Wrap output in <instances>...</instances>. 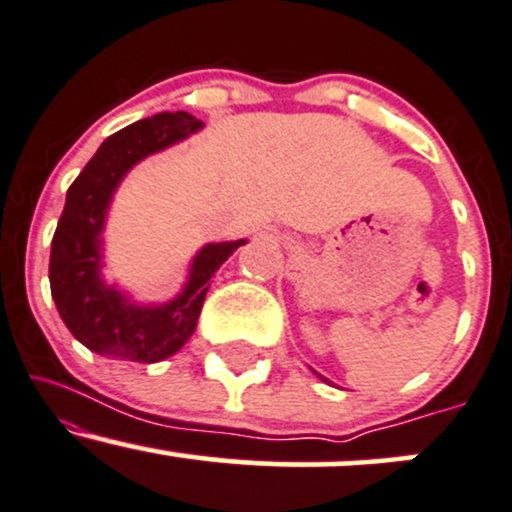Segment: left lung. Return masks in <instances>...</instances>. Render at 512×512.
<instances>
[{
    "label": "left lung",
    "mask_w": 512,
    "mask_h": 512,
    "mask_svg": "<svg viewBox=\"0 0 512 512\" xmlns=\"http://www.w3.org/2000/svg\"><path fill=\"white\" fill-rule=\"evenodd\" d=\"M312 372H315V369H312ZM315 374H317V372H315ZM317 377H319V379H322V381H324V384H331V381H329V379H326V377H322V374H317Z\"/></svg>",
    "instance_id": "obj_1"
}]
</instances>
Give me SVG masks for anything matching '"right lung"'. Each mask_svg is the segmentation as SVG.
Returning a JSON list of instances; mask_svg holds the SVG:
<instances>
[{"instance_id":"obj_1","label":"right lung","mask_w":512,"mask_h":512,"mask_svg":"<svg viewBox=\"0 0 512 512\" xmlns=\"http://www.w3.org/2000/svg\"><path fill=\"white\" fill-rule=\"evenodd\" d=\"M205 126L186 112H162L121 128L100 145L66 193L49 252V288L66 329L97 355L152 362L178 353L193 336L214 272L248 240L207 243L188 267L181 293L166 303H138L104 279V224L123 176L145 157Z\"/></svg>"}]
</instances>
